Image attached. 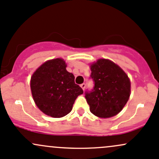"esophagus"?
I'll use <instances>...</instances> for the list:
<instances>
[{
	"label": "esophagus",
	"instance_id": "obj_1",
	"mask_svg": "<svg viewBox=\"0 0 159 159\" xmlns=\"http://www.w3.org/2000/svg\"><path fill=\"white\" fill-rule=\"evenodd\" d=\"M80 87H81V88L84 90L85 88H86V84H85V83H82V84L80 85Z\"/></svg>",
	"mask_w": 159,
	"mask_h": 159
}]
</instances>
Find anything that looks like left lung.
Returning a JSON list of instances; mask_svg holds the SVG:
<instances>
[{
    "mask_svg": "<svg viewBox=\"0 0 159 159\" xmlns=\"http://www.w3.org/2000/svg\"><path fill=\"white\" fill-rule=\"evenodd\" d=\"M90 79L93 89L85 92L89 110L102 118L113 117L120 111L130 95L127 75L112 61L99 59L91 65Z\"/></svg>",
    "mask_w": 159,
    "mask_h": 159,
    "instance_id": "1",
    "label": "left lung"
}]
</instances>
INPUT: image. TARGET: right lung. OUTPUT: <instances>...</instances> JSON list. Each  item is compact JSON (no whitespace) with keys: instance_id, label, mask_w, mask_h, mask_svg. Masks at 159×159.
Returning a JSON list of instances; mask_svg holds the SVG:
<instances>
[{"instance_id":"obj_1","label":"right lung","mask_w":159,"mask_h":159,"mask_svg":"<svg viewBox=\"0 0 159 159\" xmlns=\"http://www.w3.org/2000/svg\"><path fill=\"white\" fill-rule=\"evenodd\" d=\"M65 61L57 58L44 63L31 78L32 94L38 107L52 117H62L71 111L75 100L83 90L66 70Z\"/></svg>"}]
</instances>
